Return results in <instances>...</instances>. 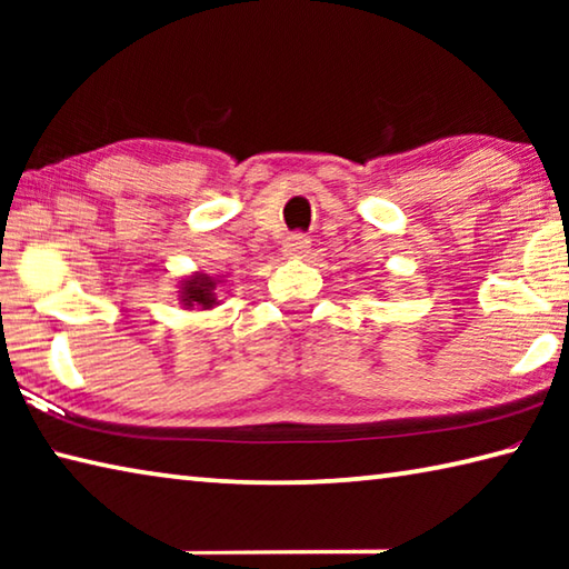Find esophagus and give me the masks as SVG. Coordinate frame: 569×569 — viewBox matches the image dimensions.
Returning a JSON list of instances; mask_svg holds the SVG:
<instances>
[{
	"instance_id": "1",
	"label": "esophagus",
	"mask_w": 569,
	"mask_h": 569,
	"mask_svg": "<svg viewBox=\"0 0 569 569\" xmlns=\"http://www.w3.org/2000/svg\"><path fill=\"white\" fill-rule=\"evenodd\" d=\"M311 248V240H308L303 233H293L283 240V256L288 258H303Z\"/></svg>"
}]
</instances>
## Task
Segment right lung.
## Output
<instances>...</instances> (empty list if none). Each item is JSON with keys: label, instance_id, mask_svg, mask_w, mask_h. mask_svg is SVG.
<instances>
[{"label": "right lung", "instance_id": "1", "mask_svg": "<svg viewBox=\"0 0 569 569\" xmlns=\"http://www.w3.org/2000/svg\"><path fill=\"white\" fill-rule=\"evenodd\" d=\"M220 278H213L208 273H192L180 281V303L186 308H198V311H210V308L218 306V293L216 288Z\"/></svg>", "mask_w": 569, "mask_h": 569}]
</instances>
